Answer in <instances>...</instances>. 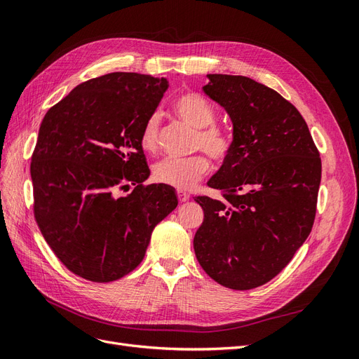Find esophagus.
<instances>
[{"instance_id": "esophagus-1", "label": "esophagus", "mask_w": 359, "mask_h": 359, "mask_svg": "<svg viewBox=\"0 0 359 359\" xmlns=\"http://www.w3.org/2000/svg\"><path fill=\"white\" fill-rule=\"evenodd\" d=\"M178 201L180 202H187L189 199H190V196H189V194L186 193V191H182V190H178Z\"/></svg>"}]
</instances>
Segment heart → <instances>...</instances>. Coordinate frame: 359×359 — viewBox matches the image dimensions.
<instances>
[{
	"instance_id": "obj_1",
	"label": "heart",
	"mask_w": 359,
	"mask_h": 359,
	"mask_svg": "<svg viewBox=\"0 0 359 359\" xmlns=\"http://www.w3.org/2000/svg\"><path fill=\"white\" fill-rule=\"evenodd\" d=\"M173 111L193 128H198L194 145L202 148L212 158L222 160L229 153V139L220 128L214 127L215 114L211 104L202 95L186 93L173 102ZM140 147L147 153H156L158 148V116L151 115L140 132ZM210 172V163L203 156L190 158H163L153 168V178L178 190H190Z\"/></svg>"
}]
</instances>
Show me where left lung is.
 Instances as JSON below:
<instances>
[{
    "label": "left lung",
    "instance_id": "1",
    "mask_svg": "<svg viewBox=\"0 0 359 359\" xmlns=\"http://www.w3.org/2000/svg\"><path fill=\"white\" fill-rule=\"evenodd\" d=\"M202 86L232 121V144L198 196L203 223L193 247L217 283L235 290L274 278L307 240L316 215L322 163L307 123L277 91L247 76L206 74Z\"/></svg>",
    "mask_w": 359,
    "mask_h": 359
}]
</instances>
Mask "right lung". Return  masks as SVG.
<instances>
[{"label":"right lung","instance_id":"add662e5","mask_svg":"<svg viewBox=\"0 0 359 359\" xmlns=\"http://www.w3.org/2000/svg\"><path fill=\"white\" fill-rule=\"evenodd\" d=\"M166 78L115 72L90 79L48 111L31 161L34 215L52 252L95 283L142 262L154 227L177 208L175 189L142 186L149 168L140 132ZM133 183L123 198L118 187Z\"/></svg>","mask_w":359,"mask_h":359}]
</instances>
